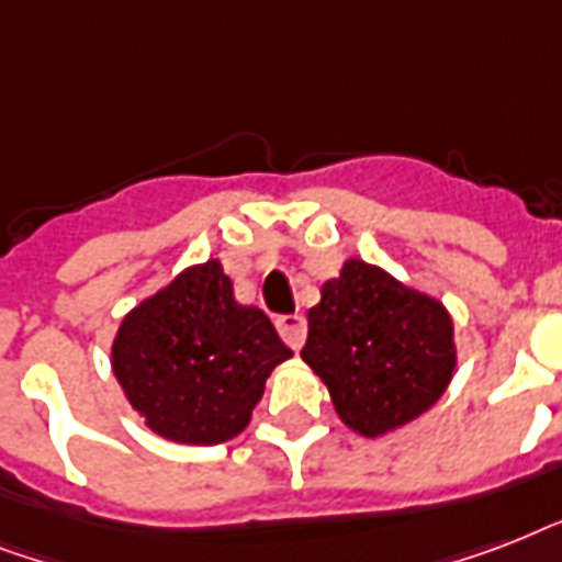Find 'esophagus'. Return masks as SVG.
I'll return each instance as SVG.
<instances>
[{
	"instance_id": "esophagus-1",
	"label": "esophagus",
	"mask_w": 562,
	"mask_h": 562,
	"mask_svg": "<svg viewBox=\"0 0 562 562\" xmlns=\"http://www.w3.org/2000/svg\"><path fill=\"white\" fill-rule=\"evenodd\" d=\"M273 324H277V333L282 335V341L289 344L291 350H300V347H303V338H306V317L280 315Z\"/></svg>"
}]
</instances>
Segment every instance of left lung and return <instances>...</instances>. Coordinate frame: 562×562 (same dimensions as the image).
I'll list each match as a JSON object with an SVG mask.
<instances>
[{"instance_id":"1","label":"left lung","mask_w":562,"mask_h":562,"mask_svg":"<svg viewBox=\"0 0 562 562\" xmlns=\"http://www.w3.org/2000/svg\"><path fill=\"white\" fill-rule=\"evenodd\" d=\"M300 359L329 387L338 417L364 437L426 414L452 382L454 326L440 300L347 259L308 308Z\"/></svg>"}]
</instances>
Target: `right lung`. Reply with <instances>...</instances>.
<instances>
[{"label": "right lung", "instance_id": "right-lung-1", "mask_svg": "<svg viewBox=\"0 0 562 562\" xmlns=\"http://www.w3.org/2000/svg\"><path fill=\"white\" fill-rule=\"evenodd\" d=\"M291 359L262 308L241 306L218 259L192 265L131 308L113 373L145 426L166 440L215 446L241 435L265 379Z\"/></svg>", "mask_w": 562, "mask_h": 562}]
</instances>
